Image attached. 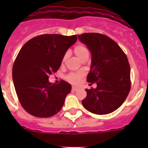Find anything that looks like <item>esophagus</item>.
<instances>
[{
	"label": "esophagus",
	"mask_w": 148,
	"mask_h": 148,
	"mask_svg": "<svg viewBox=\"0 0 148 148\" xmlns=\"http://www.w3.org/2000/svg\"><path fill=\"white\" fill-rule=\"evenodd\" d=\"M77 89H78V88H77V87H74V86H73V87H72V90H73V91H76Z\"/></svg>",
	"instance_id": "34e87169"
}]
</instances>
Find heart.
Returning a JSON list of instances; mask_svg holds the SVG:
<instances>
[{
    "instance_id": "obj_1",
    "label": "heart",
    "mask_w": 148,
    "mask_h": 148,
    "mask_svg": "<svg viewBox=\"0 0 148 148\" xmlns=\"http://www.w3.org/2000/svg\"><path fill=\"white\" fill-rule=\"evenodd\" d=\"M74 53H75V55H76L79 59H80L81 57H83V56L86 55V54H88V49H87L84 45H77L76 47H74ZM65 60H66V55L63 58V62H64ZM84 75V74L83 72H71V73H69V74H67L65 78H66V80H67L68 82H70V83L77 84L79 81H80V80L83 77Z\"/></svg>"
}]
</instances>
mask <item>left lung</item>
I'll use <instances>...</instances> for the list:
<instances>
[{"label":"left lung","instance_id":"left-lung-1","mask_svg":"<svg viewBox=\"0 0 148 148\" xmlns=\"http://www.w3.org/2000/svg\"><path fill=\"white\" fill-rule=\"evenodd\" d=\"M91 53V67L87 81L97 88L86 89L82 104L95 114H108L120 108L131 90V68L126 54L108 36L85 33L78 36Z\"/></svg>","mask_w":148,"mask_h":148}]
</instances>
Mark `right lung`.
<instances>
[{
  "label": "right lung",
  "mask_w": 148,
  "mask_h": 148,
  "mask_svg": "<svg viewBox=\"0 0 148 148\" xmlns=\"http://www.w3.org/2000/svg\"><path fill=\"white\" fill-rule=\"evenodd\" d=\"M77 39V35L42 34L29 40L20 50L12 77L18 100L28 114L49 117L61 110L71 85L63 80L51 84L48 79L59 69L66 51Z\"/></svg>",
  "instance_id": "obj_1"
}]
</instances>
